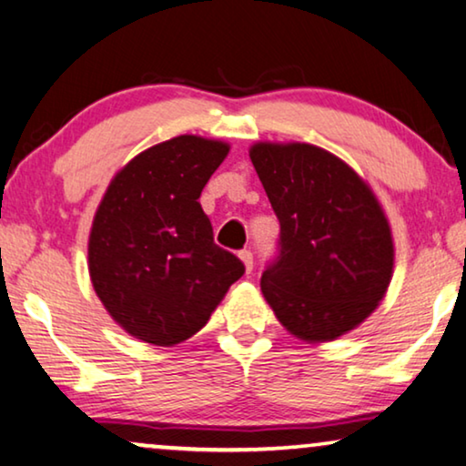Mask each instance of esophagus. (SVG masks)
Instances as JSON below:
<instances>
[{
	"label": "esophagus",
	"instance_id": "obj_1",
	"mask_svg": "<svg viewBox=\"0 0 466 466\" xmlns=\"http://www.w3.org/2000/svg\"><path fill=\"white\" fill-rule=\"evenodd\" d=\"M238 258H240V261L242 264H245V270H247V274L253 270V253L248 251V248H242V251L238 253Z\"/></svg>",
	"mask_w": 466,
	"mask_h": 466
}]
</instances>
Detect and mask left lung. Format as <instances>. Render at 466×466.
<instances>
[{
    "instance_id": "left-lung-1",
    "label": "left lung",
    "mask_w": 466,
    "mask_h": 466,
    "mask_svg": "<svg viewBox=\"0 0 466 466\" xmlns=\"http://www.w3.org/2000/svg\"><path fill=\"white\" fill-rule=\"evenodd\" d=\"M248 156L280 221L261 293L291 336L331 342L386 296L395 266L389 218L370 183L323 147L259 141Z\"/></svg>"
}]
</instances>
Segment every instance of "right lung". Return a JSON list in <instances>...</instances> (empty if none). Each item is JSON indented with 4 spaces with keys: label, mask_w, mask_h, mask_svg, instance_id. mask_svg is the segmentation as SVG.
Returning <instances> with one entry per match:
<instances>
[{
    "label": "right lung",
    "mask_w": 466,
    "mask_h": 466,
    "mask_svg": "<svg viewBox=\"0 0 466 466\" xmlns=\"http://www.w3.org/2000/svg\"><path fill=\"white\" fill-rule=\"evenodd\" d=\"M226 141L179 135L117 170L88 236V272L109 317L130 336L175 346L200 331L245 266L213 242L200 192Z\"/></svg>",
    "instance_id": "add662e5"
}]
</instances>
